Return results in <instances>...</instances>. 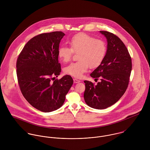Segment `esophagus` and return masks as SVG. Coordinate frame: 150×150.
Returning a JSON list of instances; mask_svg holds the SVG:
<instances>
[{"label":"esophagus","mask_w":150,"mask_h":150,"mask_svg":"<svg viewBox=\"0 0 150 150\" xmlns=\"http://www.w3.org/2000/svg\"><path fill=\"white\" fill-rule=\"evenodd\" d=\"M73 81H74V83H79L80 82V80H77L76 79H73Z\"/></svg>","instance_id":"obj_1"}]
</instances>
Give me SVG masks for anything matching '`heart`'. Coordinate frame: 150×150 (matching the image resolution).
<instances>
[{
    "mask_svg": "<svg viewBox=\"0 0 150 150\" xmlns=\"http://www.w3.org/2000/svg\"><path fill=\"white\" fill-rule=\"evenodd\" d=\"M70 48L62 46L58 51V57L64 62L69 61L74 52L79 53L77 62L71 63L64 69L66 73L76 78H81L91 68L98 67L103 62L106 52L105 43L86 33L74 35L68 42Z\"/></svg>",
    "mask_w": 150,
    "mask_h": 150,
    "instance_id": "1",
    "label": "heart"
}]
</instances>
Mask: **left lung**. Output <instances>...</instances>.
Instances as JSON below:
<instances>
[{
    "instance_id": "obj_1",
    "label": "left lung",
    "mask_w": 150,
    "mask_h": 150,
    "mask_svg": "<svg viewBox=\"0 0 150 150\" xmlns=\"http://www.w3.org/2000/svg\"><path fill=\"white\" fill-rule=\"evenodd\" d=\"M107 40L105 58L90 76L100 79L94 85L84 81L86 90L84 98L89 107L102 110L115 104L124 94L132 70V60L128 50L116 35L107 31H100Z\"/></svg>"
}]
</instances>
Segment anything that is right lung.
<instances>
[{
  "instance_id": "add662e5",
  "label": "right lung",
  "mask_w": 150,
  "mask_h": 150,
  "mask_svg": "<svg viewBox=\"0 0 150 150\" xmlns=\"http://www.w3.org/2000/svg\"><path fill=\"white\" fill-rule=\"evenodd\" d=\"M64 35L57 31L35 36L25 44L17 61V79L23 96L43 112L61 107L73 84L69 75L52 81L61 71L58 51Z\"/></svg>"
}]
</instances>
